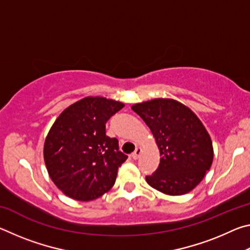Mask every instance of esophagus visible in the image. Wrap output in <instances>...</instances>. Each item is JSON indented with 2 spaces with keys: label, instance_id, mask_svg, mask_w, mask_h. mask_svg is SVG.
I'll use <instances>...</instances> for the list:
<instances>
[{
  "label": "esophagus",
  "instance_id": "1",
  "mask_svg": "<svg viewBox=\"0 0 250 250\" xmlns=\"http://www.w3.org/2000/svg\"><path fill=\"white\" fill-rule=\"evenodd\" d=\"M141 152H142V150H141V147H137V149L134 150V152L132 154H131V156H132V159L133 160H137V159H139V156H140V154H141Z\"/></svg>",
  "mask_w": 250,
  "mask_h": 250
}]
</instances>
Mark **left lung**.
Returning a JSON list of instances; mask_svg holds the SVG:
<instances>
[{"label":"left lung","mask_w":250,"mask_h":250,"mask_svg":"<svg viewBox=\"0 0 250 250\" xmlns=\"http://www.w3.org/2000/svg\"><path fill=\"white\" fill-rule=\"evenodd\" d=\"M149 126L160 151L158 170L146 183L167 195L191 192L204 179L214 158L211 139L191 109L180 101L156 98L133 104Z\"/></svg>","instance_id":"obj_1"}]
</instances>
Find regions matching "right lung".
Returning a JSON list of instances; mask_svg holds the SVG:
<instances>
[{
  "instance_id": "obj_1",
  "label": "right lung",
  "mask_w": 250,
  "mask_h": 250,
  "mask_svg": "<svg viewBox=\"0 0 250 250\" xmlns=\"http://www.w3.org/2000/svg\"><path fill=\"white\" fill-rule=\"evenodd\" d=\"M125 104L104 97H86L67 107L44 143L46 168L61 191L88 202L104 195L116 182L118 167L128 156L118 140L105 135V122Z\"/></svg>"
}]
</instances>
